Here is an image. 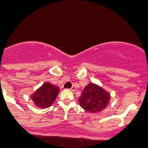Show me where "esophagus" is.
Listing matches in <instances>:
<instances>
[{
    "label": "esophagus",
    "instance_id": "obj_1",
    "mask_svg": "<svg viewBox=\"0 0 148 148\" xmlns=\"http://www.w3.org/2000/svg\"><path fill=\"white\" fill-rule=\"evenodd\" d=\"M75 89H76V87L75 86H72V88H71V89H69L70 90H71V91H74V90H75Z\"/></svg>",
    "mask_w": 148,
    "mask_h": 148
}]
</instances>
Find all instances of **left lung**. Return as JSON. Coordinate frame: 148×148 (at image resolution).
<instances>
[{
	"label": "left lung",
	"instance_id": "1",
	"mask_svg": "<svg viewBox=\"0 0 148 148\" xmlns=\"http://www.w3.org/2000/svg\"><path fill=\"white\" fill-rule=\"evenodd\" d=\"M110 94L103 88L90 83L83 89L78 99L80 106L90 113L103 111L110 101Z\"/></svg>",
	"mask_w": 148,
	"mask_h": 148
}]
</instances>
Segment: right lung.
Returning <instances> with one entry per match:
<instances>
[{
	"label": "right lung",
	"instance_id": "1",
	"mask_svg": "<svg viewBox=\"0 0 148 148\" xmlns=\"http://www.w3.org/2000/svg\"><path fill=\"white\" fill-rule=\"evenodd\" d=\"M59 92V88L46 82L31 96V98L36 106L45 109L52 104Z\"/></svg>",
	"mask_w": 148,
	"mask_h": 148
}]
</instances>
